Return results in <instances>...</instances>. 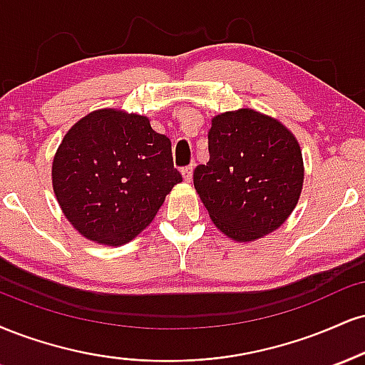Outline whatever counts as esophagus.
Returning <instances> with one entry per match:
<instances>
[{
  "mask_svg": "<svg viewBox=\"0 0 365 365\" xmlns=\"http://www.w3.org/2000/svg\"><path fill=\"white\" fill-rule=\"evenodd\" d=\"M182 175H183V178H185V182H190L192 175H194V165L183 166V168H182Z\"/></svg>",
  "mask_w": 365,
  "mask_h": 365,
  "instance_id": "1",
  "label": "esophagus"
}]
</instances>
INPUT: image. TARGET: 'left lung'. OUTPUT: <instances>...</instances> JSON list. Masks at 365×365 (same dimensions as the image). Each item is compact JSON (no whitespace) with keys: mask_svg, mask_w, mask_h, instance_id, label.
<instances>
[{"mask_svg":"<svg viewBox=\"0 0 365 365\" xmlns=\"http://www.w3.org/2000/svg\"><path fill=\"white\" fill-rule=\"evenodd\" d=\"M304 166L297 139L277 118L252 108L212 118L209 161L194 185L210 219L236 241H255L291 216Z\"/></svg>","mask_w":365,"mask_h":365,"instance_id":"8db88e82","label":"left lung"}]
</instances>
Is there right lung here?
<instances>
[{"label": "right lung", "instance_id": "add662e5", "mask_svg": "<svg viewBox=\"0 0 365 365\" xmlns=\"http://www.w3.org/2000/svg\"><path fill=\"white\" fill-rule=\"evenodd\" d=\"M180 182L170 139L148 117L115 108L78 120L52 161V187L66 219L108 247L138 236Z\"/></svg>", "mask_w": 365, "mask_h": 365}]
</instances>
